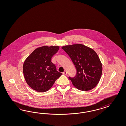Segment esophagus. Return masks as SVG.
<instances>
[{
  "label": "esophagus",
  "instance_id": "esophagus-1",
  "mask_svg": "<svg viewBox=\"0 0 126 126\" xmlns=\"http://www.w3.org/2000/svg\"><path fill=\"white\" fill-rule=\"evenodd\" d=\"M67 73L66 71H64V72H63V74L64 75H66Z\"/></svg>",
  "mask_w": 126,
  "mask_h": 126
}]
</instances>
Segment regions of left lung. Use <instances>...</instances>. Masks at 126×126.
<instances>
[{"label": "left lung", "mask_w": 126, "mask_h": 126, "mask_svg": "<svg viewBox=\"0 0 126 126\" xmlns=\"http://www.w3.org/2000/svg\"><path fill=\"white\" fill-rule=\"evenodd\" d=\"M65 51L74 65L77 73L74 77H69L78 90L87 91L95 87L102 73V65L93 50L82 44L63 46Z\"/></svg>", "instance_id": "obj_1"}]
</instances>
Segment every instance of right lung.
Returning a JSON list of instances; mask_svg holds the SVG:
<instances>
[{"instance_id":"add662e5","label":"right lung","mask_w":126,"mask_h":126,"mask_svg":"<svg viewBox=\"0 0 126 126\" xmlns=\"http://www.w3.org/2000/svg\"><path fill=\"white\" fill-rule=\"evenodd\" d=\"M59 46H43L34 50L27 58L23 65V73L28 84L36 92L49 90L62 73L57 71L51 61Z\"/></svg>"}]
</instances>
